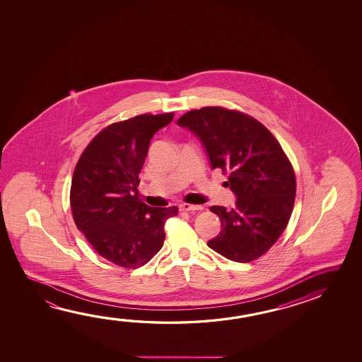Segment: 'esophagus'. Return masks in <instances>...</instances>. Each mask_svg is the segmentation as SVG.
Returning a JSON list of instances; mask_svg holds the SVG:
<instances>
[{"instance_id":"1","label":"esophagus","mask_w":362,"mask_h":362,"mask_svg":"<svg viewBox=\"0 0 362 362\" xmlns=\"http://www.w3.org/2000/svg\"><path fill=\"white\" fill-rule=\"evenodd\" d=\"M180 211H201L203 209V206L201 204H189V203H182L179 206Z\"/></svg>"}]
</instances>
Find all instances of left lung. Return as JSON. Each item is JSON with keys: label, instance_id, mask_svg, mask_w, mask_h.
I'll return each instance as SVG.
<instances>
[{"label": "left lung", "instance_id": "left-lung-1", "mask_svg": "<svg viewBox=\"0 0 362 362\" xmlns=\"http://www.w3.org/2000/svg\"><path fill=\"white\" fill-rule=\"evenodd\" d=\"M177 123L202 142L212 169L230 174L236 196L234 209H209L221 231L207 245L234 262L259 258L284 233L295 202V173L279 141L253 117L221 107L190 110Z\"/></svg>", "mask_w": 362, "mask_h": 362}]
</instances>
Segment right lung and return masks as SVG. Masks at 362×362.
Listing matches in <instances>:
<instances>
[{"instance_id": "add662e5", "label": "right lung", "mask_w": 362, "mask_h": 362, "mask_svg": "<svg viewBox=\"0 0 362 362\" xmlns=\"http://www.w3.org/2000/svg\"><path fill=\"white\" fill-rule=\"evenodd\" d=\"M174 113L141 115L96 134L77 161L70 202L77 228L103 258L123 268L153 259L165 240L164 223L178 207H150L137 194L150 141Z\"/></svg>"}]
</instances>
